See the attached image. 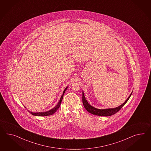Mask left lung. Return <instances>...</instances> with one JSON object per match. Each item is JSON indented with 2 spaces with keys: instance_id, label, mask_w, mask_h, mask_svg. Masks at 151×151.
<instances>
[{
  "instance_id": "left-lung-1",
  "label": "left lung",
  "mask_w": 151,
  "mask_h": 151,
  "mask_svg": "<svg viewBox=\"0 0 151 151\" xmlns=\"http://www.w3.org/2000/svg\"><path fill=\"white\" fill-rule=\"evenodd\" d=\"M132 92H131L130 96L127 98V99L123 104L120 105V106L114 108L99 109L94 108L93 106H91L90 104L88 103V102L87 101L85 97L83 92H82V102H83V104L85 108L86 109V110H87V111H88L90 113L93 114V115H98V116H111L112 115H114L120 110V109L122 108V106H124L127 103V102L128 101V100L129 99V98H130L131 94H132Z\"/></svg>"
}]
</instances>
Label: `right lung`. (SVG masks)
<instances>
[{
  "label": "right lung",
  "instance_id": "right-lung-1",
  "mask_svg": "<svg viewBox=\"0 0 151 151\" xmlns=\"http://www.w3.org/2000/svg\"><path fill=\"white\" fill-rule=\"evenodd\" d=\"M68 87H66V88H65V90L64 91H63V94L61 95V98L60 99V100H59V101L58 102V103L57 105L56 106H55L54 108H53V109H52L51 110H49V111H45V112H38V113H33V112H31V111H29V112H30V113L33 115H35V116H48V115H52V114H54L57 110L59 109V106H60V104H61V101H62V100H63V96H64V93L65 92V91H66V90H67V88H68ZM25 107V106H24ZM26 108V107H25Z\"/></svg>",
  "mask_w": 151,
  "mask_h": 151
}]
</instances>
